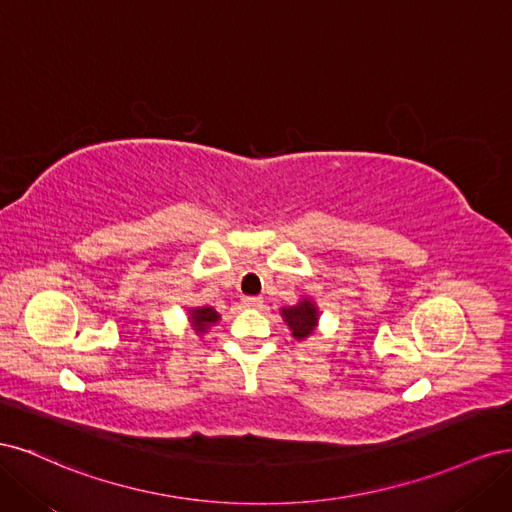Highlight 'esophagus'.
<instances>
[{"instance_id": "esophagus-1", "label": "esophagus", "mask_w": 512, "mask_h": 512, "mask_svg": "<svg viewBox=\"0 0 512 512\" xmlns=\"http://www.w3.org/2000/svg\"><path fill=\"white\" fill-rule=\"evenodd\" d=\"M243 305L245 307H260L262 305V297H243Z\"/></svg>"}]
</instances>
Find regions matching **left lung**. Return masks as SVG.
I'll use <instances>...</instances> for the list:
<instances>
[{
  "instance_id": "obj_1",
  "label": "left lung",
  "mask_w": 512,
  "mask_h": 512,
  "mask_svg": "<svg viewBox=\"0 0 512 512\" xmlns=\"http://www.w3.org/2000/svg\"><path fill=\"white\" fill-rule=\"evenodd\" d=\"M318 307L312 299H301L297 305L292 307H282V318L288 324V329L292 331L294 339H307L318 327Z\"/></svg>"
}]
</instances>
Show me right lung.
Segmentation results:
<instances>
[{
    "label": "right lung",
    "instance_id": "1",
    "mask_svg": "<svg viewBox=\"0 0 512 512\" xmlns=\"http://www.w3.org/2000/svg\"><path fill=\"white\" fill-rule=\"evenodd\" d=\"M218 320H220V314L215 312L213 307H192L190 309V322L198 335L207 333L211 324H215Z\"/></svg>",
    "mask_w": 512,
    "mask_h": 512
}]
</instances>
